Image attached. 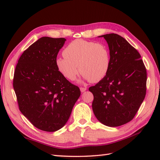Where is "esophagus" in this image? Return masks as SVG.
<instances>
[{"mask_svg": "<svg viewBox=\"0 0 160 160\" xmlns=\"http://www.w3.org/2000/svg\"><path fill=\"white\" fill-rule=\"evenodd\" d=\"M87 87H80V91L81 92H84L87 90Z\"/></svg>", "mask_w": 160, "mask_h": 160, "instance_id": "1", "label": "esophagus"}]
</instances>
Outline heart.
<instances>
[{"label": "heart", "mask_w": 160, "mask_h": 160, "mask_svg": "<svg viewBox=\"0 0 160 160\" xmlns=\"http://www.w3.org/2000/svg\"><path fill=\"white\" fill-rule=\"evenodd\" d=\"M63 55L64 57L57 58L56 65L62 76L69 80L76 79L80 69L84 79L98 82L109 70L110 52L103 43L76 39L64 48Z\"/></svg>", "instance_id": "heart-1"}]
</instances>
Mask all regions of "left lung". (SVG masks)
Here are the masks:
<instances>
[{
  "label": "left lung",
  "mask_w": 160,
  "mask_h": 160,
  "mask_svg": "<svg viewBox=\"0 0 160 160\" xmlns=\"http://www.w3.org/2000/svg\"><path fill=\"white\" fill-rule=\"evenodd\" d=\"M100 37L108 43L111 65L107 76L89 87L92 108L101 123L119 127L133 119L144 99L147 69L140 54L123 37L116 33Z\"/></svg>",
  "instance_id": "8db88e82"
}]
</instances>
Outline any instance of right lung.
Returning <instances> with one entry per match:
<instances>
[{
  "instance_id": "right-lung-1",
  "label": "right lung",
  "mask_w": 160,
  "mask_h": 160,
  "mask_svg": "<svg viewBox=\"0 0 160 160\" xmlns=\"http://www.w3.org/2000/svg\"><path fill=\"white\" fill-rule=\"evenodd\" d=\"M66 39L42 37L18 59L13 87L19 109L40 130L54 132L69 120L79 87L58 70L56 60Z\"/></svg>"
}]
</instances>
